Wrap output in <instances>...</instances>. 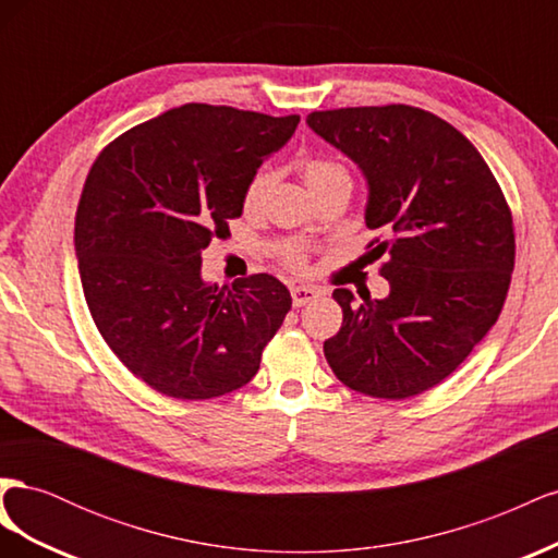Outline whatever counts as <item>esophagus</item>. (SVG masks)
I'll use <instances>...</instances> for the list:
<instances>
[{
	"label": "esophagus",
	"mask_w": 558,
	"mask_h": 558,
	"mask_svg": "<svg viewBox=\"0 0 558 558\" xmlns=\"http://www.w3.org/2000/svg\"><path fill=\"white\" fill-rule=\"evenodd\" d=\"M291 295H293V305L295 307H305L307 302H312V300H316L320 295V291L314 289V286H293Z\"/></svg>",
	"instance_id": "1"
}]
</instances>
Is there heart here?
I'll return each mask as SVG.
<instances>
[{"mask_svg":"<svg viewBox=\"0 0 558 558\" xmlns=\"http://www.w3.org/2000/svg\"><path fill=\"white\" fill-rule=\"evenodd\" d=\"M300 172H302V179H305V183L310 185V191L316 195L318 191H324L326 185L340 181V179H349V172L344 170V167L340 162L335 160H328V158H305L300 160ZM269 183H272V177H269V172L260 170L251 177V181L246 183L244 189V209L246 211H256L260 207V202L265 199L267 191H269ZM302 260H305V256H302L300 246H289L286 248V263L291 265H302Z\"/></svg>","mask_w":558,"mask_h":558,"instance_id":"heart-1","label":"heart"}]
</instances>
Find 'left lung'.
I'll use <instances>...</instances> for the list:
<instances>
[{"label":"left lung","mask_w":558,"mask_h":558,"mask_svg":"<svg viewBox=\"0 0 558 558\" xmlns=\"http://www.w3.org/2000/svg\"><path fill=\"white\" fill-rule=\"evenodd\" d=\"M307 125L361 167L365 223L391 234L367 244L391 293L356 307L335 289L344 320L326 361L359 393H424L498 320L514 269L508 202L480 150L430 111L349 107L314 111Z\"/></svg>","instance_id":"left-lung-1"}]
</instances>
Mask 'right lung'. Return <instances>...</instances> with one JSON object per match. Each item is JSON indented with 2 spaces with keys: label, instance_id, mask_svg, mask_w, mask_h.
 Wrapping results in <instances>:
<instances>
[{
  "label": "right lung",
  "instance_id": "1",
  "mask_svg": "<svg viewBox=\"0 0 558 558\" xmlns=\"http://www.w3.org/2000/svg\"><path fill=\"white\" fill-rule=\"evenodd\" d=\"M300 116L183 105L134 125L93 162L74 246L99 335L130 373L179 400L238 391L293 300L272 275L202 281V251L242 216L244 189Z\"/></svg>",
  "mask_w": 558,
  "mask_h": 558
}]
</instances>
